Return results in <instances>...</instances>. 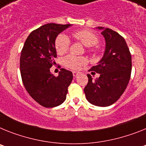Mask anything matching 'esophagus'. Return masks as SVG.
<instances>
[{"label": "esophagus", "instance_id": "34e87169", "mask_svg": "<svg viewBox=\"0 0 146 146\" xmlns=\"http://www.w3.org/2000/svg\"><path fill=\"white\" fill-rule=\"evenodd\" d=\"M78 74H79V73H78V72H76V71L73 72V76H74V77H76Z\"/></svg>", "mask_w": 146, "mask_h": 146}]
</instances>
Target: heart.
<instances>
[{
    "instance_id": "obj_1",
    "label": "heart",
    "mask_w": 146,
    "mask_h": 146,
    "mask_svg": "<svg viewBox=\"0 0 146 146\" xmlns=\"http://www.w3.org/2000/svg\"><path fill=\"white\" fill-rule=\"evenodd\" d=\"M75 39L82 42L84 46L90 47L87 49V51L92 54H98L100 52L98 46L96 45L99 42V38L97 35L90 30H81L73 33ZM69 38L64 35H59L55 40V48L57 54H64L69 50L70 48ZM94 46H93V45ZM93 47H92V46ZM63 64L66 68L71 70H79L83 65L87 62L86 58L83 56H76L68 55L63 59Z\"/></svg>"
}]
</instances>
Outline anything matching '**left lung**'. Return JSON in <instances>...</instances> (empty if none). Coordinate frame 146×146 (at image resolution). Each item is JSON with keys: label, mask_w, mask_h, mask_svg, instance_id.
Returning <instances> with one entry per match:
<instances>
[{"label": "left lung", "mask_w": 146, "mask_h": 146, "mask_svg": "<svg viewBox=\"0 0 146 146\" xmlns=\"http://www.w3.org/2000/svg\"><path fill=\"white\" fill-rule=\"evenodd\" d=\"M101 34L106 40L104 55L99 64L89 70L99 73L100 77L93 81L87 75L88 83L84 91L90 104L108 106L115 103L126 89L131 77V56L124 38L118 33L106 28Z\"/></svg>", "instance_id": "left-lung-1"}]
</instances>
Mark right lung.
<instances>
[{
    "mask_svg": "<svg viewBox=\"0 0 146 146\" xmlns=\"http://www.w3.org/2000/svg\"><path fill=\"white\" fill-rule=\"evenodd\" d=\"M70 24L48 23L29 35L21 50L20 69L23 85L33 99L46 108L65 101L73 73L61 68L58 76L50 73L56 57L55 40Z\"/></svg>",
    "mask_w": 146,
    "mask_h": 146,
    "instance_id": "right-lung-1",
    "label": "right lung"
}]
</instances>
